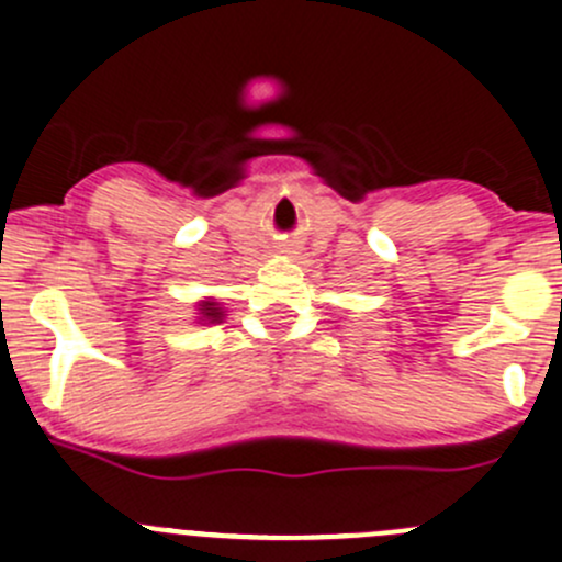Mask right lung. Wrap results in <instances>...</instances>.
Wrapping results in <instances>:
<instances>
[{"mask_svg": "<svg viewBox=\"0 0 562 562\" xmlns=\"http://www.w3.org/2000/svg\"><path fill=\"white\" fill-rule=\"evenodd\" d=\"M198 310H201V321H206V323H217V321H223V307H220L217 302H212V299H209V302H201L198 304Z\"/></svg>", "mask_w": 562, "mask_h": 562, "instance_id": "right-lung-1", "label": "right lung"}]
</instances>
